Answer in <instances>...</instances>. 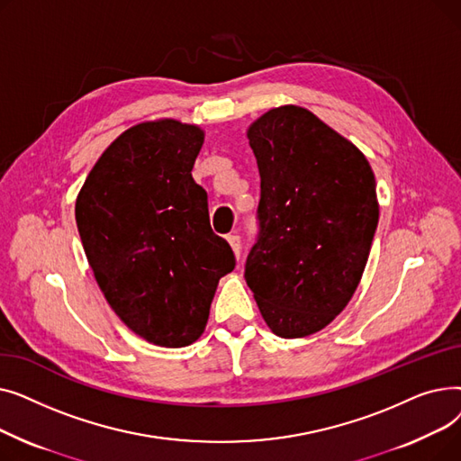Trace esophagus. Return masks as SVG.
I'll list each match as a JSON object with an SVG mask.
<instances>
[{"label":"esophagus","mask_w":461,"mask_h":461,"mask_svg":"<svg viewBox=\"0 0 461 461\" xmlns=\"http://www.w3.org/2000/svg\"><path fill=\"white\" fill-rule=\"evenodd\" d=\"M228 243H230V247H231V250H233L235 258L239 259V256H240V237H239L237 233L228 235Z\"/></svg>","instance_id":"esophagus-1"}]
</instances>
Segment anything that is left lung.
Listing matches in <instances>:
<instances>
[{"label":"left lung","mask_w":461,"mask_h":461,"mask_svg":"<svg viewBox=\"0 0 461 461\" xmlns=\"http://www.w3.org/2000/svg\"><path fill=\"white\" fill-rule=\"evenodd\" d=\"M247 136L261 198L245 278L276 336H310L348 306L365 273L375 177L349 140L301 106L269 110Z\"/></svg>","instance_id":"1"}]
</instances>
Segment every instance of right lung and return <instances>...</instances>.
<instances>
[{"mask_svg": "<svg viewBox=\"0 0 461 461\" xmlns=\"http://www.w3.org/2000/svg\"><path fill=\"white\" fill-rule=\"evenodd\" d=\"M203 131L145 121L115 138L77 198V226L108 304L155 346L185 348L205 330L218 280L235 256L211 230L192 179Z\"/></svg>", "mask_w": 461, "mask_h": 461, "instance_id": "obj_1", "label": "right lung"}]
</instances>
